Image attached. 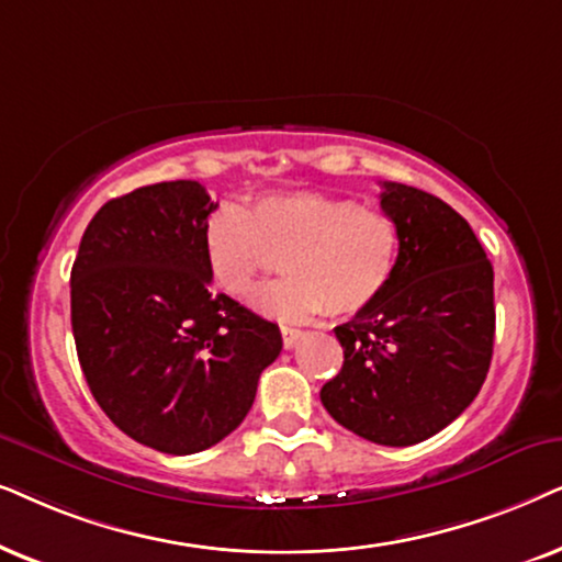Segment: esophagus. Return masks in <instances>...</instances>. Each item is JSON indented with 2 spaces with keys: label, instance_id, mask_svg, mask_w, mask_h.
<instances>
[{
  "label": "esophagus",
  "instance_id": "34e87169",
  "mask_svg": "<svg viewBox=\"0 0 562 562\" xmlns=\"http://www.w3.org/2000/svg\"><path fill=\"white\" fill-rule=\"evenodd\" d=\"M280 334H282V344H285V349H293L295 341L303 336L301 328L295 326H280Z\"/></svg>",
  "mask_w": 562,
  "mask_h": 562
}]
</instances>
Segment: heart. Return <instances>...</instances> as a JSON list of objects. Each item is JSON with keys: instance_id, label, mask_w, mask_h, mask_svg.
Masks as SVG:
<instances>
[{"instance_id": "obj_1", "label": "heart", "mask_w": 562, "mask_h": 562, "mask_svg": "<svg viewBox=\"0 0 562 562\" xmlns=\"http://www.w3.org/2000/svg\"><path fill=\"white\" fill-rule=\"evenodd\" d=\"M401 226L383 207L316 190L265 194L241 213L218 207L203 226V257L223 293L246 297L280 257L285 277L251 295L259 313L305 321L370 308L393 282Z\"/></svg>"}]
</instances>
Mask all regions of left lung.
Returning <instances> with one entry per match:
<instances>
[{"label": "left lung", "mask_w": 562, "mask_h": 562, "mask_svg": "<svg viewBox=\"0 0 562 562\" xmlns=\"http://www.w3.org/2000/svg\"><path fill=\"white\" fill-rule=\"evenodd\" d=\"M380 207L401 226L393 282L334 334L339 375L321 403L344 429L385 447L442 431L481 391L493 357V267L445 200L383 182Z\"/></svg>", "instance_id": "8db88e82"}]
</instances>
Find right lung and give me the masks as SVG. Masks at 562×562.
Here are the masks:
<instances>
[{
  "label": "right lung",
  "mask_w": 562,
  "mask_h": 562,
  "mask_svg": "<svg viewBox=\"0 0 562 562\" xmlns=\"http://www.w3.org/2000/svg\"><path fill=\"white\" fill-rule=\"evenodd\" d=\"M192 179L104 203L71 267V328L89 391L120 431L167 454L218 445L249 414L282 349L272 321L213 295Z\"/></svg>",
  "instance_id": "right-lung-1"
}]
</instances>
